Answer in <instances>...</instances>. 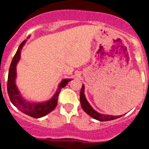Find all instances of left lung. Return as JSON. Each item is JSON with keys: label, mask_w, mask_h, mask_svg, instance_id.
<instances>
[{"label": "left lung", "mask_w": 149, "mask_h": 149, "mask_svg": "<svg viewBox=\"0 0 149 149\" xmlns=\"http://www.w3.org/2000/svg\"><path fill=\"white\" fill-rule=\"evenodd\" d=\"M80 103L81 106H82V109L86 111V113H88L89 116L93 117L94 119L98 120L100 121H108V120H115L117 118L122 117V115L120 116H111V115H105V114H102V113H98L97 111L91 107L89 104H88V101L86 100V97L84 95V86L82 85V88L80 91Z\"/></svg>", "instance_id": "left-lung-1"}]
</instances>
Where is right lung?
<instances>
[{
  "mask_svg": "<svg viewBox=\"0 0 149 149\" xmlns=\"http://www.w3.org/2000/svg\"><path fill=\"white\" fill-rule=\"evenodd\" d=\"M25 42L26 41H23L20 44L17 53L14 55L13 60H12V62H11L10 70H9L8 79H7V92H8V95L10 102L19 111H22V113H26L30 117H34V118H40V117H44L47 113H49L55 108L57 104L58 95H59L61 88H63V87L67 86V83L71 79H63L59 85V88L57 90L55 95H54L53 98L47 102L38 104L29 103V102H26L19 95V92L15 84V79L17 76L16 75V66L20 58L21 49H22V46L24 45Z\"/></svg>",
  "mask_w": 149,
  "mask_h": 149,
  "instance_id": "1",
  "label": "right lung"
}]
</instances>
